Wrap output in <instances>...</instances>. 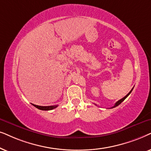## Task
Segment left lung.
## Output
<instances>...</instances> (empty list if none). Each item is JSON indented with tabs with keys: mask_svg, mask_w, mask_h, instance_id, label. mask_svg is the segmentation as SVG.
Listing matches in <instances>:
<instances>
[{
	"mask_svg": "<svg viewBox=\"0 0 151 151\" xmlns=\"http://www.w3.org/2000/svg\"><path fill=\"white\" fill-rule=\"evenodd\" d=\"M132 89H133V88H132V90H130V91L129 92H128V93L127 94H126V95L125 96H124V98H122V99H120V100H119V101H118L117 102H116V103H115V104H114V106H112V107L111 108H114V107H116V106H119V104H121L122 101H124V100H125V99H126V97H127V96H128V95H129V94H130V93H131V92H132Z\"/></svg>",
	"mask_w": 151,
	"mask_h": 151,
	"instance_id": "8db88e82",
	"label": "left lung"
}]
</instances>
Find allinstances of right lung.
Here are the masks:
<instances>
[{"label": "right lung", "instance_id": "1", "mask_svg": "<svg viewBox=\"0 0 151 151\" xmlns=\"http://www.w3.org/2000/svg\"><path fill=\"white\" fill-rule=\"evenodd\" d=\"M34 106H35L36 108H37L39 110H53L55 109L57 107V106H37V105H35V104H33Z\"/></svg>", "mask_w": 151, "mask_h": 151}]
</instances>
